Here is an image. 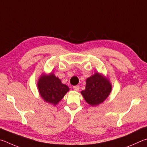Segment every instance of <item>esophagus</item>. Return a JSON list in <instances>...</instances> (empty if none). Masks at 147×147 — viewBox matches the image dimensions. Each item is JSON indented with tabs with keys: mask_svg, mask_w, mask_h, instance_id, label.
Wrapping results in <instances>:
<instances>
[{
	"mask_svg": "<svg viewBox=\"0 0 147 147\" xmlns=\"http://www.w3.org/2000/svg\"><path fill=\"white\" fill-rule=\"evenodd\" d=\"M73 88H74V90H76V91H78L79 90V85L74 86L73 87Z\"/></svg>",
	"mask_w": 147,
	"mask_h": 147,
	"instance_id": "obj_1",
	"label": "esophagus"
}]
</instances>
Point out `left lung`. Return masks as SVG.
Masks as SVG:
<instances>
[{"label":"left lung","instance_id":"obj_1","mask_svg":"<svg viewBox=\"0 0 147 147\" xmlns=\"http://www.w3.org/2000/svg\"><path fill=\"white\" fill-rule=\"evenodd\" d=\"M111 91L112 84L108 78L96 72L87 78L86 88L81 93L87 103L94 107L102 103Z\"/></svg>","mask_w":147,"mask_h":147}]
</instances>
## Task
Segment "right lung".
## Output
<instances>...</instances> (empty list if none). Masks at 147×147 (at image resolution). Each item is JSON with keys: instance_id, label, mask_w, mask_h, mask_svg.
<instances>
[{"instance_id": "add662e5", "label": "right lung", "mask_w": 147, "mask_h": 147, "mask_svg": "<svg viewBox=\"0 0 147 147\" xmlns=\"http://www.w3.org/2000/svg\"><path fill=\"white\" fill-rule=\"evenodd\" d=\"M38 92L45 101L56 105L69 91L68 86L61 83V81L53 74H43L37 83Z\"/></svg>"}]
</instances>
